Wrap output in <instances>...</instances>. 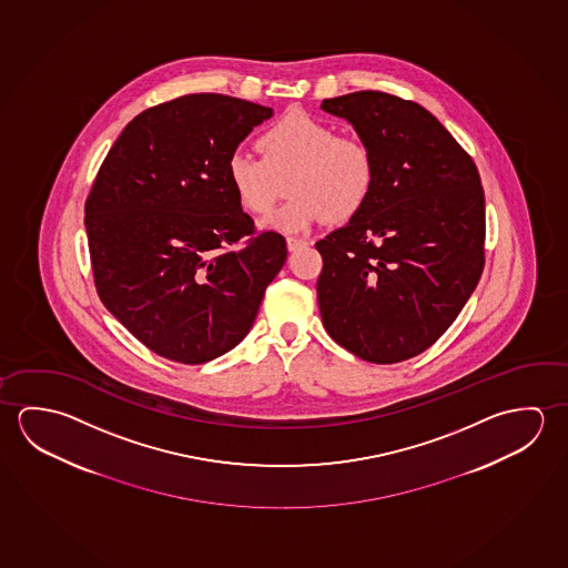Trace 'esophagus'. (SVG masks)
Wrapping results in <instances>:
<instances>
[{"label":"esophagus","instance_id":"obj_1","mask_svg":"<svg viewBox=\"0 0 568 568\" xmlns=\"http://www.w3.org/2000/svg\"><path fill=\"white\" fill-rule=\"evenodd\" d=\"M307 242L305 240H298V237H287V250L288 252H297L301 247H305Z\"/></svg>","mask_w":568,"mask_h":568}]
</instances>
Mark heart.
<instances>
[{"instance_id": "obj_1", "label": "heart", "mask_w": 568, "mask_h": 568, "mask_svg": "<svg viewBox=\"0 0 568 568\" xmlns=\"http://www.w3.org/2000/svg\"><path fill=\"white\" fill-rule=\"evenodd\" d=\"M260 156L233 152L227 182L247 214L267 215L291 195L265 225L283 233L307 232L323 222H346L363 210L376 182L374 152L363 139L336 134L307 112H287L257 139Z\"/></svg>"}]
</instances>
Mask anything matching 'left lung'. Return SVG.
<instances>
[{
  "label": "left lung",
  "mask_w": 568,
  "mask_h": 568,
  "mask_svg": "<svg viewBox=\"0 0 568 568\" xmlns=\"http://www.w3.org/2000/svg\"><path fill=\"white\" fill-rule=\"evenodd\" d=\"M321 109L351 122L376 160L366 205L315 243L323 325L366 363H402L446 333L484 273L479 172L414 101L358 91Z\"/></svg>",
  "instance_id": "8db88e82"
}]
</instances>
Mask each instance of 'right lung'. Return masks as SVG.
<instances>
[{
  "label": "right lung",
  "instance_id": "1",
  "mask_svg": "<svg viewBox=\"0 0 568 568\" xmlns=\"http://www.w3.org/2000/svg\"><path fill=\"white\" fill-rule=\"evenodd\" d=\"M270 106L217 93L178 97L134 116L84 202L94 287L152 353L204 364L242 343L287 260L257 232L225 164Z\"/></svg>",
  "mask_w": 568,
  "mask_h": 568
}]
</instances>
